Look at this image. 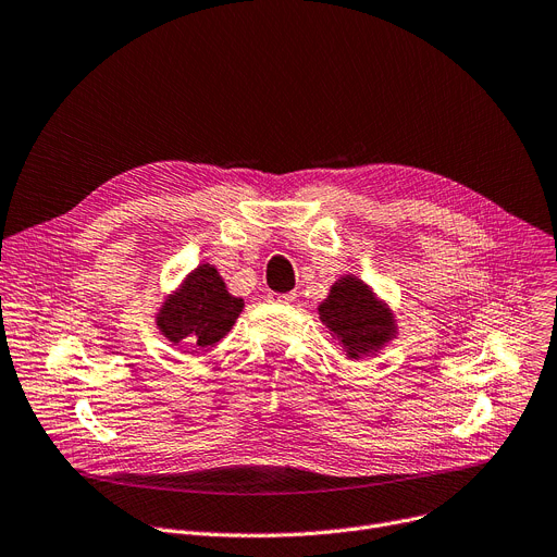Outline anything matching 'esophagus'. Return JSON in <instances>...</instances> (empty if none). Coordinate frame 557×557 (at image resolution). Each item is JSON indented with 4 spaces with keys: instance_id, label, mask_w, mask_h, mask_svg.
I'll use <instances>...</instances> for the list:
<instances>
[{
    "instance_id": "esophagus-1",
    "label": "esophagus",
    "mask_w": 557,
    "mask_h": 557,
    "mask_svg": "<svg viewBox=\"0 0 557 557\" xmlns=\"http://www.w3.org/2000/svg\"><path fill=\"white\" fill-rule=\"evenodd\" d=\"M269 300H271V302L288 305V302H294V300H296V294H294V290H290V294H271V296H269Z\"/></svg>"
}]
</instances>
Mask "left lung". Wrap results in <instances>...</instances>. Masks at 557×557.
<instances>
[{
	"label": "left lung",
	"mask_w": 557,
	"mask_h": 557,
	"mask_svg": "<svg viewBox=\"0 0 557 557\" xmlns=\"http://www.w3.org/2000/svg\"><path fill=\"white\" fill-rule=\"evenodd\" d=\"M318 313L320 323L330 330L349 359L376 355L397 334L388 305L376 300L372 288L355 275L334 282Z\"/></svg>",
	"instance_id": "8db88e82"
}]
</instances>
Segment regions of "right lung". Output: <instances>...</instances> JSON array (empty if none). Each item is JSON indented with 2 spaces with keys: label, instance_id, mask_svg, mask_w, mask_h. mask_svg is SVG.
<instances>
[{
  "label": "right lung",
  "instance_id": "add662e5",
  "mask_svg": "<svg viewBox=\"0 0 557 557\" xmlns=\"http://www.w3.org/2000/svg\"><path fill=\"white\" fill-rule=\"evenodd\" d=\"M244 300L227 294L212 263H200L171 294L158 315V330L173 345L205 349L216 345L237 323Z\"/></svg>",
  "mask_w": 557,
  "mask_h": 557
}]
</instances>
